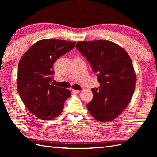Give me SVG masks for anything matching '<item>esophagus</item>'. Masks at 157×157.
Listing matches in <instances>:
<instances>
[{"mask_svg":"<svg viewBox=\"0 0 157 157\" xmlns=\"http://www.w3.org/2000/svg\"><path fill=\"white\" fill-rule=\"evenodd\" d=\"M79 92H80L79 90H72V94H79Z\"/></svg>","mask_w":157,"mask_h":157,"instance_id":"obj_1","label":"esophagus"}]
</instances>
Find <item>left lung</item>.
Instances as JSON below:
<instances>
[{"label":"left lung","instance_id":"8db88e82","mask_svg":"<svg viewBox=\"0 0 157 157\" xmlns=\"http://www.w3.org/2000/svg\"><path fill=\"white\" fill-rule=\"evenodd\" d=\"M76 48L96 73L99 88H92L93 99L86 105L98 121L109 122L120 115L134 92L136 75L127 52L108 40L78 42Z\"/></svg>","mask_w":157,"mask_h":157}]
</instances>
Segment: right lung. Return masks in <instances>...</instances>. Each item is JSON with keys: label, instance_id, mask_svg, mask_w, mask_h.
Instances as JSON below:
<instances>
[{"label": "right lung", "instance_id": "add662e5", "mask_svg": "<svg viewBox=\"0 0 157 157\" xmlns=\"http://www.w3.org/2000/svg\"><path fill=\"white\" fill-rule=\"evenodd\" d=\"M75 42L43 39L31 46L18 64L17 90L29 111L41 120H52L62 112L71 94L53 84V65L72 50Z\"/></svg>", "mask_w": 157, "mask_h": 157}]
</instances>
